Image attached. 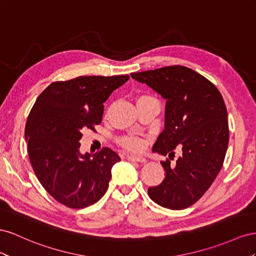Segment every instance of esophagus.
I'll return each instance as SVG.
<instances>
[{"instance_id":"34e87169","label":"esophagus","mask_w":256,"mask_h":256,"mask_svg":"<svg viewBox=\"0 0 256 256\" xmlns=\"http://www.w3.org/2000/svg\"><path fill=\"white\" fill-rule=\"evenodd\" d=\"M128 160H130V162H140V163L146 162V158L140 156H128Z\"/></svg>"}]
</instances>
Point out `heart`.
Segmentation results:
<instances>
[{
	"mask_svg": "<svg viewBox=\"0 0 256 256\" xmlns=\"http://www.w3.org/2000/svg\"><path fill=\"white\" fill-rule=\"evenodd\" d=\"M154 100L151 96H147V94H144V96H138L137 102L138 100ZM121 144L123 147H126L128 150H132V151H138L142 148L144 142L140 138H136V137H124L121 140Z\"/></svg>",
	"mask_w": 256,
	"mask_h": 256,
	"instance_id": "1",
	"label": "heart"
}]
</instances>
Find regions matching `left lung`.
Listing matches in <instances>:
<instances>
[{
	"instance_id": "1",
	"label": "left lung",
	"mask_w": 256,
	"mask_h": 256,
	"mask_svg": "<svg viewBox=\"0 0 256 256\" xmlns=\"http://www.w3.org/2000/svg\"><path fill=\"white\" fill-rule=\"evenodd\" d=\"M166 100L164 130L152 151L182 154L176 163L166 158L162 164V184L148 188L158 205L181 210L193 205L212 184L220 172L228 146V112L220 91L195 70L174 65L130 74Z\"/></svg>"
}]
</instances>
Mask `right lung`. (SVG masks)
Segmentation results:
<instances>
[{
    "mask_svg": "<svg viewBox=\"0 0 256 256\" xmlns=\"http://www.w3.org/2000/svg\"><path fill=\"white\" fill-rule=\"evenodd\" d=\"M128 75L82 76L49 84L26 124L28 153L44 188L62 205L82 209L106 193L112 166L121 160L109 148L93 156L80 152L82 130L102 122L104 103Z\"/></svg>",
    "mask_w": 256,
    "mask_h": 256,
    "instance_id": "add662e5",
    "label": "right lung"
}]
</instances>
